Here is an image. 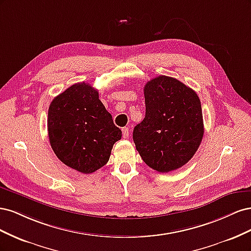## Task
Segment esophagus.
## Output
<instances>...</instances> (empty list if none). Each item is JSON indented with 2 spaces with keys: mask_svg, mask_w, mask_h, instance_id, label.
Here are the masks:
<instances>
[{
  "mask_svg": "<svg viewBox=\"0 0 251 251\" xmlns=\"http://www.w3.org/2000/svg\"><path fill=\"white\" fill-rule=\"evenodd\" d=\"M123 135L125 138H127L128 136H130V130H128V127H124L123 128Z\"/></svg>",
  "mask_w": 251,
  "mask_h": 251,
  "instance_id": "34e87169",
  "label": "esophagus"
}]
</instances>
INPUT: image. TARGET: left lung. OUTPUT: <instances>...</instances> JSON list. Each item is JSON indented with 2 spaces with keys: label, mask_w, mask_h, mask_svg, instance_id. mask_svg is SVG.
Returning a JSON list of instances; mask_svg holds the SVG:
<instances>
[{
  "label": "left lung",
  "mask_w": 251,
  "mask_h": 251,
  "mask_svg": "<svg viewBox=\"0 0 251 251\" xmlns=\"http://www.w3.org/2000/svg\"><path fill=\"white\" fill-rule=\"evenodd\" d=\"M146 117L134 127L133 140L151 169L169 173L191 160L203 138L199 96L180 80L155 77L144 86Z\"/></svg>",
  "instance_id": "8db88e82"
}]
</instances>
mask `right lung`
Instances as JSON below:
<instances>
[{
  "instance_id": "right-lung-1",
  "label": "right lung",
  "mask_w": 251,
  "mask_h": 251,
  "mask_svg": "<svg viewBox=\"0 0 251 251\" xmlns=\"http://www.w3.org/2000/svg\"><path fill=\"white\" fill-rule=\"evenodd\" d=\"M48 135L57 158L69 168L91 174L107 164L121 131L86 82L74 83L50 103Z\"/></svg>"
}]
</instances>
